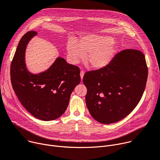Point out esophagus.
I'll return each instance as SVG.
<instances>
[{
    "instance_id": "34e87169",
    "label": "esophagus",
    "mask_w": 160,
    "mask_h": 160,
    "mask_svg": "<svg viewBox=\"0 0 160 160\" xmlns=\"http://www.w3.org/2000/svg\"><path fill=\"white\" fill-rule=\"evenodd\" d=\"M84 75V71L83 70H82L80 71V77H81V80H83V77Z\"/></svg>"
}]
</instances>
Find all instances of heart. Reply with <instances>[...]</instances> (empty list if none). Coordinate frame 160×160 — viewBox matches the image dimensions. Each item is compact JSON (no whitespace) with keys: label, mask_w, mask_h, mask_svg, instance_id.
Returning a JSON list of instances; mask_svg holds the SVG:
<instances>
[{"label":"heart","mask_w":160,"mask_h":160,"mask_svg":"<svg viewBox=\"0 0 160 160\" xmlns=\"http://www.w3.org/2000/svg\"><path fill=\"white\" fill-rule=\"evenodd\" d=\"M68 59L72 64H77L85 59L89 54L88 61L96 69L107 66L113 59L118 52V46L111 36L89 34L80 38L78 42L71 39L66 46Z\"/></svg>","instance_id":"obj_1"}]
</instances>
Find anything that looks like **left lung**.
I'll use <instances>...</instances> for the list:
<instances>
[{
    "label": "left lung",
    "instance_id": "1",
    "mask_svg": "<svg viewBox=\"0 0 160 160\" xmlns=\"http://www.w3.org/2000/svg\"><path fill=\"white\" fill-rule=\"evenodd\" d=\"M148 75L145 55L134 49L119 52L104 68L86 72L85 103L92 117L105 124L126 118L140 101Z\"/></svg>",
    "mask_w": 160,
    "mask_h": 160
}]
</instances>
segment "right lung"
Masks as SVG:
<instances>
[{"instance_id":"1","label":"right lung","mask_w":160,"mask_h":160,"mask_svg":"<svg viewBox=\"0 0 160 160\" xmlns=\"http://www.w3.org/2000/svg\"><path fill=\"white\" fill-rule=\"evenodd\" d=\"M37 34L29 31L19 41L11 64L12 89L23 107L34 117L42 121H53L66 111L71 94L80 82V69L58 57L45 71L32 74L25 62L28 42Z\"/></svg>"}]
</instances>
